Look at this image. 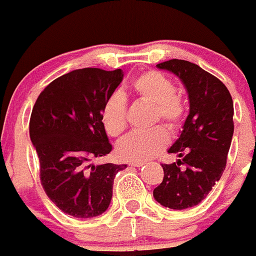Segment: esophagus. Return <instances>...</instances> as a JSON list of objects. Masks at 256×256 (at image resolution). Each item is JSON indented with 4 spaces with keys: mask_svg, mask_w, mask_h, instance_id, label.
Returning a JSON list of instances; mask_svg holds the SVG:
<instances>
[{
    "mask_svg": "<svg viewBox=\"0 0 256 256\" xmlns=\"http://www.w3.org/2000/svg\"><path fill=\"white\" fill-rule=\"evenodd\" d=\"M144 164H145L144 162H131V163H128V166H130V167H142Z\"/></svg>",
    "mask_w": 256,
    "mask_h": 256,
    "instance_id": "esophagus-1",
    "label": "esophagus"
}]
</instances>
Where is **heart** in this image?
<instances>
[{
	"mask_svg": "<svg viewBox=\"0 0 256 256\" xmlns=\"http://www.w3.org/2000/svg\"><path fill=\"white\" fill-rule=\"evenodd\" d=\"M130 92L136 100L152 104L150 124L162 122L168 130L176 131L184 125L188 104L182 94L176 90L174 82L164 74L148 70L139 74L130 84ZM126 100L122 94L108 96L100 112L103 126L112 138H118L126 130ZM170 142L168 132L162 126H154L142 132H132L120 142L117 153L126 160L145 162L160 153Z\"/></svg>",
	"mask_w": 256,
	"mask_h": 256,
	"instance_id": "1",
	"label": "heart"
}]
</instances>
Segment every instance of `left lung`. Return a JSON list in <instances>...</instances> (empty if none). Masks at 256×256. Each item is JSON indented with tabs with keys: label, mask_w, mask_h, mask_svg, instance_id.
I'll return each mask as SVG.
<instances>
[{
	"label": "left lung",
	"mask_w": 256,
	"mask_h": 256,
	"mask_svg": "<svg viewBox=\"0 0 256 256\" xmlns=\"http://www.w3.org/2000/svg\"><path fill=\"white\" fill-rule=\"evenodd\" d=\"M156 68L181 79L190 102L184 130L168 149L181 160L163 163V181L153 191L163 206L181 210L206 199L224 171L234 135V102L227 86L195 64L174 58Z\"/></svg>",
	"instance_id": "1"
}]
</instances>
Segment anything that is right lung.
<instances>
[{
	"label": "right lung",
	"instance_id": "right-lung-1",
	"mask_svg": "<svg viewBox=\"0 0 256 256\" xmlns=\"http://www.w3.org/2000/svg\"><path fill=\"white\" fill-rule=\"evenodd\" d=\"M121 68L74 70L50 82L39 94L29 134L39 158V177L47 196L75 218L107 210L114 176L126 164H89L112 150L100 112L122 82Z\"/></svg>",
	"mask_w": 256,
	"mask_h": 256
}]
</instances>
